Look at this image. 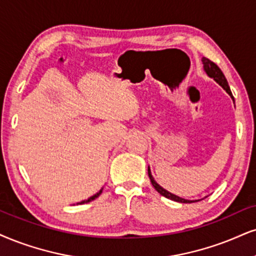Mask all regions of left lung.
<instances>
[{"instance_id": "left-lung-1", "label": "left lung", "mask_w": 256, "mask_h": 256, "mask_svg": "<svg viewBox=\"0 0 256 256\" xmlns=\"http://www.w3.org/2000/svg\"><path fill=\"white\" fill-rule=\"evenodd\" d=\"M202 64H203V68H204L205 74L209 76L210 78H212V80H215L216 83H218L220 86H222L223 89H224L226 92H228V94H229L230 97H232V100H234V97H232V91H230L228 82H226L224 74H223V72L220 71V68H218V66H217L215 62H212L211 60H209V59H208V58H205V56H203V58H202ZM148 176H150V182H152V185L154 186V188H156V190L159 192L160 194L164 196V197L168 198V200L179 202V203H194V202L202 200H185V198H182V197H179V196L172 194V192L167 191L166 188H164L162 186H160L156 180H154V178H153V176H152V172H150V166H148Z\"/></svg>"}]
</instances>
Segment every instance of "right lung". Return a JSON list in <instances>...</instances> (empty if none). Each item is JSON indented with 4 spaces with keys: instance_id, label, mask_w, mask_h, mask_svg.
I'll list each match as a JSON object with an SVG mask.
<instances>
[{
    "instance_id": "right-lung-1",
    "label": "right lung",
    "mask_w": 256,
    "mask_h": 256,
    "mask_svg": "<svg viewBox=\"0 0 256 256\" xmlns=\"http://www.w3.org/2000/svg\"><path fill=\"white\" fill-rule=\"evenodd\" d=\"M102 191H103V188H100V190L97 192V194H94V196H91V197H89L88 198V200H82V202H80V203H77V204H84V203H89V202H91V200H96L97 197H98V196L102 194Z\"/></svg>"
}]
</instances>
